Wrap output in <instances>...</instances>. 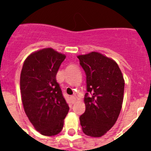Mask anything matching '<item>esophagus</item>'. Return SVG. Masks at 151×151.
I'll return each mask as SVG.
<instances>
[{"instance_id": "34e87169", "label": "esophagus", "mask_w": 151, "mask_h": 151, "mask_svg": "<svg viewBox=\"0 0 151 151\" xmlns=\"http://www.w3.org/2000/svg\"><path fill=\"white\" fill-rule=\"evenodd\" d=\"M75 99H76V98H75V96H72L70 97V100H71V104H74V101H75Z\"/></svg>"}]
</instances>
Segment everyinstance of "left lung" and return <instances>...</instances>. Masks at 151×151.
Segmentation results:
<instances>
[{
  "instance_id": "8db88e82",
  "label": "left lung",
  "mask_w": 151,
  "mask_h": 151,
  "mask_svg": "<svg viewBox=\"0 0 151 151\" xmlns=\"http://www.w3.org/2000/svg\"><path fill=\"white\" fill-rule=\"evenodd\" d=\"M86 74L85 111L80 117L83 132L99 137L114 126L121 112L124 80L116 62L92 52L77 56Z\"/></svg>"
}]
</instances>
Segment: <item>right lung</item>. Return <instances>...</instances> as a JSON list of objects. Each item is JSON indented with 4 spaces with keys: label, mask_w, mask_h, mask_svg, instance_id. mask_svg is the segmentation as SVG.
Listing matches in <instances>:
<instances>
[{
    "label": "right lung",
    "mask_w": 151,
    "mask_h": 151,
    "mask_svg": "<svg viewBox=\"0 0 151 151\" xmlns=\"http://www.w3.org/2000/svg\"><path fill=\"white\" fill-rule=\"evenodd\" d=\"M65 55L52 48L32 53L24 62L20 91L25 114L35 129L45 136L61 132L69 107L56 81Z\"/></svg>",
    "instance_id": "obj_1"
}]
</instances>
